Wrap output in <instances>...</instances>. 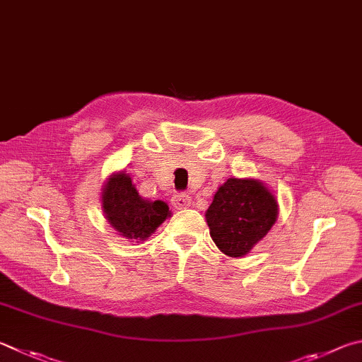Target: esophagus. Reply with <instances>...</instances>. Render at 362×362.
<instances>
[{
    "mask_svg": "<svg viewBox=\"0 0 362 362\" xmlns=\"http://www.w3.org/2000/svg\"><path fill=\"white\" fill-rule=\"evenodd\" d=\"M170 202H173L174 209L182 210V209L189 207V204H192V198H189L187 193H179V194H174L173 196V199H170Z\"/></svg>",
    "mask_w": 362,
    "mask_h": 362,
    "instance_id": "1",
    "label": "esophagus"
}]
</instances>
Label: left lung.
<instances>
[{
    "mask_svg": "<svg viewBox=\"0 0 362 362\" xmlns=\"http://www.w3.org/2000/svg\"><path fill=\"white\" fill-rule=\"evenodd\" d=\"M279 216V202L264 182L229 177L206 210L215 245L231 258H242L266 238Z\"/></svg>",
    "mask_w": 362,
    "mask_h": 362,
    "instance_id": "obj_1",
    "label": "left lung"
}]
</instances>
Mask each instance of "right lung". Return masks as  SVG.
<instances>
[{
    "mask_svg": "<svg viewBox=\"0 0 362 362\" xmlns=\"http://www.w3.org/2000/svg\"><path fill=\"white\" fill-rule=\"evenodd\" d=\"M104 218L122 238L146 240L166 218L170 210L164 201H150L139 194L127 170H115L101 188Z\"/></svg>",
    "mask_w": 362,
    "mask_h": 362,
    "instance_id": "1",
    "label": "right lung"
}]
</instances>
